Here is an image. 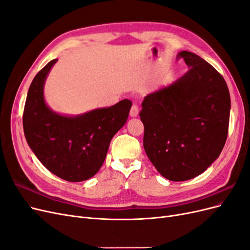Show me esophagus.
Returning a JSON list of instances; mask_svg holds the SVG:
<instances>
[{"label": "esophagus", "instance_id": "obj_1", "mask_svg": "<svg viewBox=\"0 0 250 250\" xmlns=\"http://www.w3.org/2000/svg\"><path fill=\"white\" fill-rule=\"evenodd\" d=\"M138 115H139V106L137 104H133L131 109H130V117L135 118V117H138Z\"/></svg>", "mask_w": 250, "mask_h": 250}]
</instances>
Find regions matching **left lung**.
<instances>
[{
  "mask_svg": "<svg viewBox=\"0 0 250 250\" xmlns=\"http://www.w3.org/2000/svg\"><path fill=\"white\" fill-rule=\"evenodd\" d=\"M188 72L147 95L140 112L144 149L162 176L185 181L220 155L229 132L230 96L224 78L206 60L181 51Z\"/></svg>",
  "mask_w": 250,
  "mask_h": 250,
  "instance_id": "8db88e82",
  "label": "left lung"
}]
</instances>
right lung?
<instances>
[{
	"mask_svg": "<svg viewBox=\"0 0 250 250\" xmlns=\"http://www.w3.org/2000/svg\"><path fill=\"white\" fill-rule=\"evenodd\" d=\"M56 62L51 60L30 85L22 126L29 147L44 167L60 178L78 183L100 170L110 141L125 125L132 103L125 99L77 116L54 111L44 100L43 87Z\"/></svg>",
	"mask_w": 250,
	"mask_h": 250,
	"instance_id": "1",
	"label": "right lung"
}]
</instances>
